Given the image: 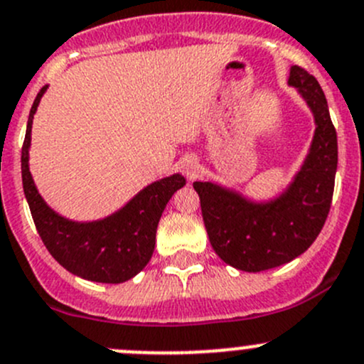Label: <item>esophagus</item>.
<instances>
[{
  "mask_svg": "<svg viewBox=\"0 0 364 364\" xmlns=\"http://www.w3.org/2000/svg\"><path fill=\"white\" fill-rule=\"evenodd\" d=\"M182 170H183V175H186L189 181H193V178L198 175V163L194 159H186L183 161Z\"/></svg>",
  "mask_w": 364,
  "mask_h": 364,
  "instance_id": "1",
  "label": "esophagus"
}]
</instances>
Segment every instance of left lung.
I'll return each mask as SVG.
<instances>
[{
  "mask_svg": "<svg viewBox=\"0 0 364 364\" xmlns=\"http://www.w3.org/2000/svg\"><path fill=\"white\" fill-rule=\"evenodd\" d=\"M289 86L313 114L315 132L292 181L265 200L219 182H194L205 228L215 255L246 272L289 264L313 244L326 223L338 168L336 131L318 81L292 65Z\"/></svg>",
  "mask_w": 364,
  "mask_h": 364,
  "instance_id": "left-lung-1",
  "label": "left lung"
}]
</instances>
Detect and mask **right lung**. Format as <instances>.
Segmentation results:
<instances>
[{
    "label": "right lung",
    "instance_id": "add662e5",
    "mask_svg": "<svg viewBox=\"0 0 364 364\" xmlns=\"http://www.w3.org/2000/svg\"><path fill=\"white\" fill-rule=\"evenodd\" d=\"M48 86L38 92L26 125L21 156L23 189L42 242L61 267L97 283H124L146 267L156 247V232L164 207L186 186L181 173L149 183L113 214L75 221L58 214L42 198L30 171L31 125Z\"/></svg>",
    "mask_w": 364,
    "mask_h": 364
}]
</instances>
